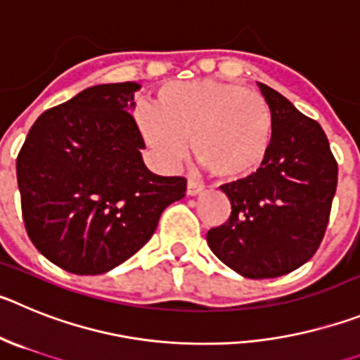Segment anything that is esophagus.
<instances>
[{
	"instance_id": "1",
	"label": "esophagus",
	"mask_w": 360,
	"mask_h": 360,
	"mask_svg": "<svg viewBox=\"0 0 360 360\" xmlns=\"http://www.w3.org/2000/svg\"><path fill=\"white\" fill-rule=\"evenodd\" d=\"M200 192H202V184L193 183V181H188V184H186V195L193 197V195H197V193H200Z\"/></svg>"
}]
</instances>
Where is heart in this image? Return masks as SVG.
<instances>
[{"label": "heart", "instance_id": "heart-1", "mask_svg": "<svg viewBox=\"0 0 360 360\" xmlns=\"http://www.w3.org/2000/svg\"><path fill=\"white\" fill-rule=\"evenodd\" d=\"M136 125L160 165L176 167L190 140L197 163L220 181L257 174L274 131L273 112L260 93L217 79L163 84L154 109H141Z\"/></svg>", "mask_w": 360, "mask_h": 360}]
</instances>
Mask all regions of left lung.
Returning <instances> with one entry per match:
<instances>
[{
    "instance_id": "left-lung-1",
    "label": "left lung",
    "mask_w": 360,
    "mask_h": 360,
    "mask_svg": "<svg viewBox=\"0 0 360 360\" xmlns=\"http://www.w3.org/2000/svg\"><path fill=\"white\" fill-rule=\"evenodd\" d=\"M273 112V141L257 174L220 186L231 202L206 235L222 264L244 278H278L314 257L328 224L338 163L325 131L292 102L258 82Z\"/></svg>"
}]
</instances>
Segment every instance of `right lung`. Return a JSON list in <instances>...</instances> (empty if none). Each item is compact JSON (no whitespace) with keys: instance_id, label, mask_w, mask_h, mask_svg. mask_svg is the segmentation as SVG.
<instances>
[{"instance_id":"add662e5","label":"right lung","mask_w":360,"mask_h":360,"mask_svg":"<svg viewBox=\"0 0 360 360\" xmlns=\"http://www.w3.org/2000/svg\"><path fill=\"white\" fill-rule=\"evenodd\" d=\"M100 84L35 120L19 150L27 233L41 255L73 274H102L140 251L186 179L150 172L141 158L134 93Z\"/></svg>"}]
</instances>
